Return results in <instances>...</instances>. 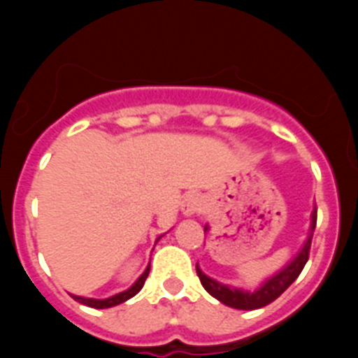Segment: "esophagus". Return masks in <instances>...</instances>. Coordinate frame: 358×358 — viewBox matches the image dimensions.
<instances>
[{"instance_id":"obj_1","label":"esophagus","mask_w":358,"mask_h":358,"mask_svg":"<svg viewBox=\"0 0 358 358\" xmlns=\"http://www.w3.org/2000/svg\"><path fill=\"white\" fill-rule=\"evenodd\" d=\"M204 208V199L201 195H188L185 197V201L181 202V213L185 217H194L199 211Z\"/></svg>"}]
</instances>
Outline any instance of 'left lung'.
<instances>
[{
    "label": "left lung",
    "mask_w": 358,
    "mask_h": 358,
    "mask_svg": "<svg viewBox=\"0 0 358 358\" xmlns=\"http://www.w3.org/2000/svg\"><path fill=\"white\" fill-rule=\"evenodd\" d=\"M315 220H317V210H312L310 213V227H308V235H306V240L303 242L301 249L296 252V255L287 262L280 271H276L274 274L265 278L260 285L256 289L248 290L242 289V287H233L226 285V283H220L215 278H210L208 274L202 273V268L199 267L197 264V276L201 278L202 287L206 289L208 294L218 299L220 303H224L226 306H231V308L236 310H256V308H264L268 303H273L274 299L285 292L290 285H292L296 278L301 274L303 267L308 262V251H310V243H312V236H314L315 229ZM210 231V226H204V233Z\"/></svg>",
    "instance_id": "obj_1"
}]
</instances>
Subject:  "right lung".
I'll list each match as a JSON object with an SVG mask.
<instances>
[{"label": "right lung", "mask_w": 358, "mask_h": 358, "mask_svg": "<svg viewBox=\"0 0 358 358\" xmlns=\"http://www.w3.org/2000/svg\"><path fill=\"white\" fill-rule=\"evenodd\" d=\"M163 236V235H161ZM161 236H157V240L161 238ZM156 240V243H157ZM148 273H150V264L147 265V268L143 271V274H141L138 280L132 283L131 287H129L127 290H123V292H118L115 294V296H109L106 297V299H96V297H84V296H75V294H71V297L75 299V301L82 303V305L85 306H91V308H110V306H116L120 305V303H125L127 299H131V297H134L136 294L140 292L141 289H143V283L145 280H147Z\"/></svg>", "instance_id": "right-lung-1"}]
</instances>
